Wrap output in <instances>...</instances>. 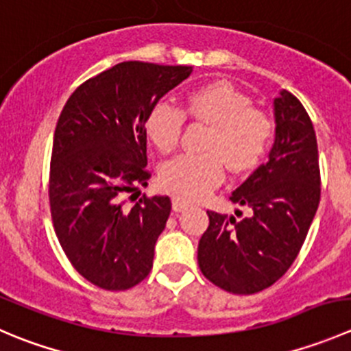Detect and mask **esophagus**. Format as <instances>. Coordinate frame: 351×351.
Masks as SVG:
<instances>
[{"mask_svg": "<svg viewBox=\"0 0 351 351\" xmlns=\"http://www.w3.org/2000/svg\"><path fill=\"white\" fill-rule=\"evenodd\" d=\"M185 209H189V204L183 202V200L180 199H173V210H175V213H182V210Z\"/></svg>", "mask_w": 351, "mask_h": 351, "instance_id": "1", "label": "esophagus"}]
</instances>
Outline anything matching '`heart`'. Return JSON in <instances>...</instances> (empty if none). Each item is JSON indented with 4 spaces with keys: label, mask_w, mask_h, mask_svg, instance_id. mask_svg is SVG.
Listing matches in <instances>:
<instances>
[{
    "label": "heart",
    "mask_w": 351,
    "mask_h": 351,
    "mask_svg": "<svg viewBox=\"0 0 351 351\" xmlns=\"http://www.w3.org/2000/svg\"><path fill=\"white\" fill-rule=\"evenodd\" d=\"M186 117L210 125L204 154H183L165 162L159 173L162 189L183 200L202 199L226 175L247 173L262 161L273 137L266 113L252 108L245 96L228 82H210L186 96L183 111L159 103L149 113L145 132L161 152L176 149Z\"/></svg>",
    "instance_id": "b5f03b06"
}]
</instances>
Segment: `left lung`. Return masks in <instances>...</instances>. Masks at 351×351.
<instances>
[{"mask_svg": "<svg viewBox=\"0 0 351 351\" xmlns=\"http://www.w3.org/2000/svg\"><path fill=\"white\" fill-rule=\"evenodd\" d=\"M274 121L269 159L230 197L250 214L243 217L237 210V219L207 210L209 226L197 250L204 276L234 295L266 290L290 269L321 200L314 125L288 90L274 99Z\"/></svg>", "mask_w": 351, "mask_h": 351, "instance_id": "1", "label": "left lung"}]
</instances>
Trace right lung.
I'll return each instance as SVG.
<instances>
[{
  "label": "right lung",
  "instance_id": "obj_1",
  "mask_svg": "<svg viewBox=\"0 0 351 351\" xmlns=\"http://www.w3.org/2000/svg\"><path fill=\"white\" fill-rule=\"evenodd\" d=\"M192 66L123 61L78 85L53 138L49 206L54 233L80 276L108 291L147 278L154 245L171 213L169 197H142L147 185L145 121Z\"/></svg>",
  "mask_w": 351,
  "mask_h": 351
}]
</instances>
